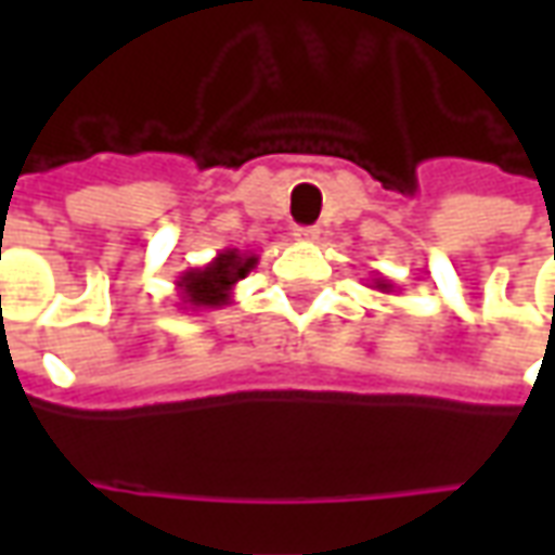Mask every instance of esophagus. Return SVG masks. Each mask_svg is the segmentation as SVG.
Segmentation results:
<instances>
[{
	"label": "esophagus",
	"mask_w": 555,
	"mask_h": 555,
	"mask_svg": "<svg viewBox=\"0 0 555 555\" xmlns=\"http://www.w3.org/2000/svg\"><path fill=\"white\" fill-rule=\"evenodd\" d=\"M294 237L302 243H318L321 241V229L318 225H300V229L294 231Z\"/></svg>",
	"instance_id": "34e87169"
}]
</instances>
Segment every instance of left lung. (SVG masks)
<instances>
[{"label":"left lung","instance_id":"left-lung-1","mask_svg":"<svg viewBox=\"0 0 555 555\" xmlns=\"http://www.w3.org/2000/svg\"><path fill=\"white\" fill-rule=\"evenodd\" d=\"M369 288L380 291V294H392V291H396V285H392V282H389V279L377 276V279H372V285H369Z\"/></svg>","mask_w":555,"mask_h":555}]
</instances>
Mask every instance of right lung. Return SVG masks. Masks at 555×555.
I'll return each mask as SVG.
<instances>
[{"mask_svg":"<svg viewBox=\"0 0 555 555\" xmlns=\"http://www.w3.org/2000/svg\"><path fill=\"white\" fill-rule=\"evenodd\" d=\"M258 264V253L253 249H222L214 261L205 267L183 270L175 288H178V306L186 312H205V309H222L234 297L237 282L246 279Z\"/></svg>","mask_w":555,"mask_h":555,"instance_id":"obj_1","label":"right lung"}]
</instances>
